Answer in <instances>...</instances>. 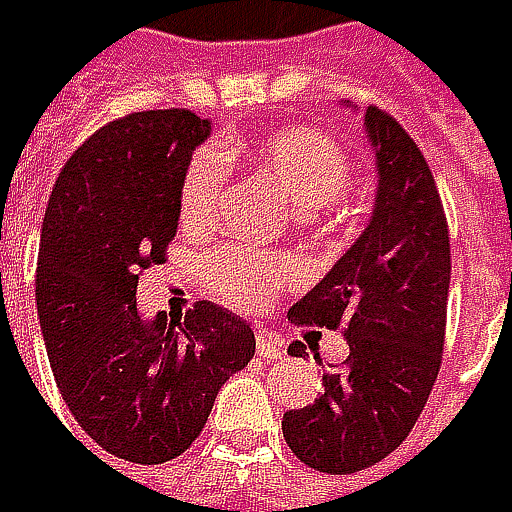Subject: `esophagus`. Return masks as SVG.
Instances as JSON below:
<instances>
[{"instance_id":"obj_1","label":"esophagus","mask_w":512,"mask_h":512,"mask_svg":"<svg viewBox=\"0 0 512 512\" xmlns=\"http://www.w3.org/2000/svg\"><path fill=\"white\" fill-rule=\"evenodd\" d=\"M255 350H257V356L266 358V361H275V358L284 356V347H281V341H275V338H266V335H257Z\"/></svg>"}]
</instances>
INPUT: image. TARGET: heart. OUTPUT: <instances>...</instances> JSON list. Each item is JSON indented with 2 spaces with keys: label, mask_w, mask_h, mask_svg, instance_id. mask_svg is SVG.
<instances>
[{
  "label": "heart",
  "mask_w": 512,
  "mask_h": 512,
  "mask_svg": "<svg viewBox=\"0 0 512 512\" xmlns=\"http://www.w3.org/2000/svg\"><path fill=\"white\" fill-rule=\"evenodd\" d=\"M234 154L246 156L257 174L269 177L299 213L335 204L353 171L350 154L332 136L314 127H284L260 136L246 148L222 145L219 151H201L192 156L180 180L183 228L201 231L216 222L225 189L222 156ZM293 272L296 266L287 257L237 246H228L207 260V281L213 290L246 311L266 308L290 284Z\"/></svg>",
  "instance_id": "obj_1"
}]
</instances>
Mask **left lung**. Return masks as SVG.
<instances>
[{"instance_id":"obj_1","label":"left lung","mask_w":512,"mask_h":512,"mask_svg":"<svg viewBox=\"0 0 512 512\" xmlns=\"http://www.w3.org/2000/svg\"><path fill=\"white\" fill-rule=\"evenodd\" d=\"M364 127L379 174L373 216L287 311L350 344L347 361L323 373V394L281 421L287 448L326 474L370 468L403 445L439 376L448 323L451 237L433 171L388 112L367 106Z\"/></svg>"}]
</instances>
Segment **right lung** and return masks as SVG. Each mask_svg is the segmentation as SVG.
<instances>
[{
	"mask_svg": "<svg viewBox=\"0 0 512 512\" xmlns=\"http://www.w3.org/2000/svg\"><path fill=\"white\" fill-rule=\"evenodd\" d=\"M210 121L189 109L133 112L100 127L61 168L47 204L35 299L55 385L112 457H180L219 388L255 356L246 320L198 302L186 320H145L139 275L165 263L180 180Z\"/></svg>",
	"mask_w": 512,
	"mask_h": 512,
	"instance_id": "add662e5",
	"label": "right lung"
}]
</instances>
